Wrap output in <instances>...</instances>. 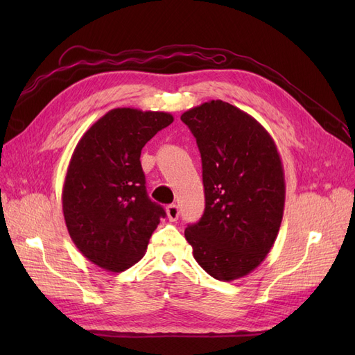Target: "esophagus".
Listing matches in <instances>:
<instances>
[{
  "mask_svg": "<svg viewBox=\"0 0 355 355\" xmlns=\"http://www.w3.org/2000/svg\"><path fill=\"white\" fill-rule=\"evenodd\" d=\"M166 211H167V218L170 222H176L178 218H179V207L176 206V204H170V206L166 207Z\"/></svg>",
  "mask_w": 355,
  "mask_h": 355,
  "instance_id": "1",
  "label": "esophagus"
}]
</instances>
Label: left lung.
I'll list each match as a JSON object with an SVG mask.
<instances>
[{
	"instance_id": "left-lung-1",
	"label": "left lung",
	"mask_w": 355,
	"mask_h": 355,
	"mask_svg": "<svg viewBox=\"0 0 355 355\" xmlns=\"http://www.w3.org/2000/svg\"><path fill=\"white\" fill-rule=\"evenodd\" d=\"M197 139L206 209L185 239L198 265L220 282L250 274L280 230L286 184L271 135L228 102L210 101L182 114Z\"/></svg>"
}]
</instances>
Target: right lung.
<instances>
[{
  "label": "right lung",
  "instance_id": "1",
  "mask_svg": "<svg viewBox=\"0 0 355 355\" xmlns=\"http://www.w3.org/2000/svg\"><path fill=\"white\" fill-rule=\"evenodd\" d=\"M173 123L167 112L115 108L80 139L62 191V209L73 244L90 262L121 272L142 259L166 216L148 197L141 153Z\"/></svg>",
  "mask_w": 355,
  "mask_h": 355
}]
</instances>
